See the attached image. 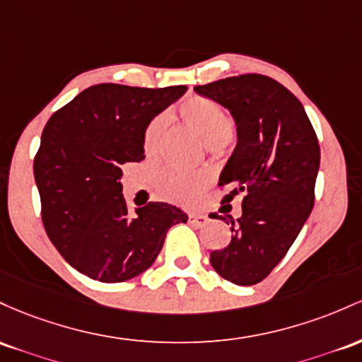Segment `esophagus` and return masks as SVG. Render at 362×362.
I'll return each instance as SVG.
<instances>
[{
	"mask_svg": "<svg viewBox=\"0 0 362 362\" xmlns=\"http://www.w3.org/2000/svg\"><path fill=\"white\" fill-rule=\"evenodd\" d=\"M189 222H192V224H198V226L205 224V222H206V215H203V214H189Z\"/></svg>",
	"mask_w": 362,
	"mask_h": 362,
	"instance_id": "1",
	"label": "esophagus"
}]
</instances>
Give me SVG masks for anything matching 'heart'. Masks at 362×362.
<instances>
[{"instance_id":"heart-1","label":"heart","mask_w":362,"mask_h":362,"mask_svg":"<svg viewBox=\"0 0 362 362\" xmlns=\"http://www.w3.org/2000/svg\"><path fill=\"white\" fill-rule=\"evenodd\" d=\"M181 119L194 129L210 150L224 148L233 136V117L229 111L217 100L209 97L194 95L180 104ZM165 117L159 115L147 124L144 133V152L147 157H156L159 152L162 135H164ZM210 186L206 173H186V170H164L157 180V189L165 200L193 205L203 197Z\"/></svg>"}]
</instances>
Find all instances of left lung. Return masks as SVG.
<instances>
[{
    "label": "left lung",
    "mask_w": 362,
    "mask_h": 362,
    "mask_svg": "<svg viewBox=\"0 0 362 362\" xmlns=\"http://www.w3.org/2000/svg\"><path fill=\"white\" fill-rule=\"evenodd\" d=\"M194 90L229 109L238 124V147L218 185L227 189L222 205L243 194V214L221 215L233 238L210 253V263L229 282L255 286L286 257L310 217L318 138L298 97L267 75L243 73Z\"/></svg>",
    "instance_id": "8db88e82"
}]
</instances>
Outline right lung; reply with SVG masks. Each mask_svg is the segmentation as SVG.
Wrapping results in <instances>:
<instances>
[{
    "label": "right lung",
    "mask_w": 362,
    "mask_h": 362,
    "mask_svg": "<svg viewBox=\"0 0 362 362\" xmlns=\"http://www.w3.org/2000/svg\"><path fill=\"white\" fill-rule=\"evenodd\" d=\"M186 92L99 83L58 109L34 157L44 229L61 257L93 280L117 284L156 262L169 227L188 215L164 202L129 212L123 164L145 159L153 116Z\"/></svg>",
    "instance_id": "obj_1"
}]
</instances>
